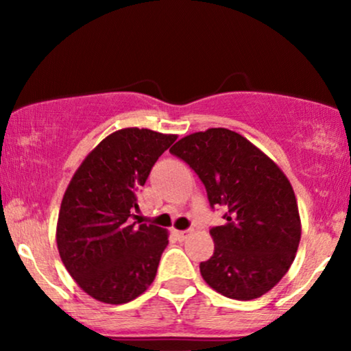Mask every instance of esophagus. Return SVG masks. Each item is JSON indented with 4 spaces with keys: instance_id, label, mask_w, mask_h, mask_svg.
Listing matches in <instances>:
<instances>
[{
    "instance_id": "1",
    "label": "esophagus",
    "mask_w": 351,
    "mask_h": 351,
    "mask_svg": "<svg viewBox=\"0 0 351 351\" xmlns=\"http://www.w3.org/2000/svg\"><path fill=\"white\" fill-rule=\"evenodd\" d=\"M190 234V230H179V232H176V237L179 241H185L186 238H189Z\"/></svg>"
}]
</instances>
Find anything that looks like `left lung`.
Instances as JSON below:
<instances>
[{"instance_id": "1", "label": "left lung", "mask_w": 351, "mask_h": 351, "mask_svg": "<svg viewBox=\"0 0 351 351\" xmlns=\"http://www.w3.org/2000/svg\"><path fill=\"white\" fill-rule=\"evenodd\" d=\"M206 186L210 208L225 223L209 230L215 247L199 263L204 281L225 297L257 299L294 262L300 217L282 171L247 138L225 128L190 134L171 148Z\"/></svg>"}]
</instances>
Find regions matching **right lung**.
<instances>
[{
	"instance_id": "add662e5",
	"label": "right lung",
	"mask_w": 351,
	"mask_h": 351,
	"mask_svg": "<svg viewBox=\"0 0 351 351\" xmlns=\"http://www.w3.org/2000/svg\"><path fill=\"white\" fill-rule=\"evenodd\" d=\"M176 138L138 128L110 134L66 186L57 247L71 278L95 300L128 304L155 280L169 243L166 230L128 220L152 167Z\"/></svg>"
}]
</instances>
